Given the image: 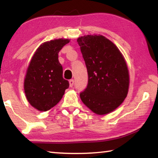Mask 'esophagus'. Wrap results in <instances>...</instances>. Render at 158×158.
<instances>
[{
    "label": "esophagus",
    "instance_id": "1",
    "mask_svg": "<svg viewBox=\"0 0 158 158\" xmlns=\"http://www.w3.org/2000/svg\"><path fill=\"white\" fill-rule=\"evenodd\" d=\"M74 79H70V80H69V87H73V85H74Z\"/></svg>",
    "mask_w": 158,
    "mask_h": 158
}]
</instances>
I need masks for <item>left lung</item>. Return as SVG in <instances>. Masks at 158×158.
<instances>
[{
    "label": "left lung",
    "instance_id": "left-lung-1",
    "mask_svg": "<svg viewBox=\"0 0 158 158\" xmlns=\"http://www.w3.org/2000/svg\"><path fill=\"white\" fill-rule=\"evenodd\" d=\"M87 68V86L80 93L85 106L99 115L121 105L129 88V73L124 58L113 42L102 35L77 39Z\"/></svg>",
    "mask_w": 158,
    "mask_h": 158
}]
</instances>
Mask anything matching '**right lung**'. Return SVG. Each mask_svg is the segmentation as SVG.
Returning <instances> with one entry per match:
<instances>
[{
	"label": "right lung",
	"instance_id": "right-lung-1",
	"mask_svg": "<svg viewBox=\"0 0 158 158\" xmlns=\"http://www.w3.org/2000/svg\"><path fill=\"white\" fill-rule=\"evenodd\" d=\"M69 42L58 39L44 42L32 58L24 80V90L28 102L37 110L46 111L56 105L69 88L58 61V53Z\"/></svg>",
	"mask_w": 158,
	"mask_h": 158
}]
</instances>
